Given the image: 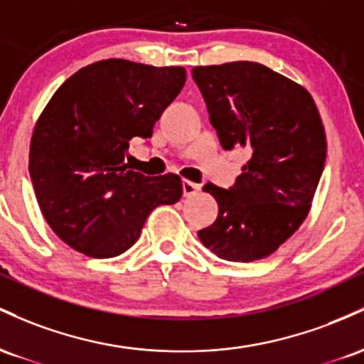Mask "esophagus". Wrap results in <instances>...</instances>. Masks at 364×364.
I'll list each match as a JSON object with an SVG mask.
<instances>
[{
	"mask_svg": "<svg viewBox=\"0 0 364 364\" xmlns=\"http://www.w3.org/2000/svg\"><path fill=\"white\" fill-rule=\"evenodd\" d=\"M182 189H183V196H186V198H191V196H194L199 189H201V186L191 181H182Z\"/></svg>",
	"mask_w": 364,
	"mask_h": 364,
	"instance_id": "1",
	"label": "esophagus"
}]
</instances>
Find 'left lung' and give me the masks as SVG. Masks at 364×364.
<instances>
[{
  "instance_id": "left-lung-1",
  "label": "left lung",
  "mask_w": 364,
  "mask_h": 364,
  "mask_svg": "<svg viewBox=\"0 0 364 364\" xmlns=\"http://www.w3.org/2000/svg\"><path fill=\"white\" fill-rule=\"evenodd\" d=\"M193 79L223 149L251 153L230 191L203 187L218 216L199 240L227 261L267 258L311 208L326 158L320 113L303 85L256 61L194 67Z\"/></svg>"
}]
</instances>
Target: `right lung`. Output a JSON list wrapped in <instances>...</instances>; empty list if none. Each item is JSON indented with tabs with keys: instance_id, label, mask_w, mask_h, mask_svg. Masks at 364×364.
<instances>
[{
	"instance_id": "right-lung-1",
	"label": "right lung",
	"mask_w": 364,
	"mask_h": 364,
	"mask_svg": "<svg viewBox=\"0 0 364 364\" xmlns=\"http://www.w3.org/2000/svg\"><path fill=\"white\" fill-rule=\"evenodd\" d=\"M186 84L183 67L109 58L80 68L53 94L31 139L28 171L44 220L91 258L136 244L151 211L182 196L178 175L129 170L132 137L148 139Z\"/></svg>"
}]
</instances>
